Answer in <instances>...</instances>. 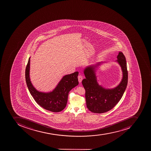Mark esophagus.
I'll return each mask as SVG.
<instances>
[{
  "mask_svg": "<svg viewBox=\"0 0 151 151\" xmlns=\"http://www.w3.org/2000/svg\"><path fill=\"white\" fill-rule=\"evenodd\" d=\"M78 81L79 83H81L82 82V80L83 79V77L81 75H79L78 76Z\"/></svg>",
  "mask_w": 151,
  "mask_h": 151,
  "instance_id": "esophagus-1",
  "label": "esophagus"
}]
</instances>
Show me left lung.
I'll list each match as a JSON object with an SVG mask.
<instances>
[{"instance_id":"obj_1","label":"left lung","mask_w":151,"mask_h":151,"mask_svg":"<svg viewBox=\"0 0 151 151\" xmlns=\"http://www.w3.org/2000/svg\"><path fill=\"white\" fill-rule=\"evenodd\" d=\"M117 62L122 72V78L118 86L113 88H106L100 85L97 79L98 67L107 62H97L84 68L86 78L82 84L86 90V103L89 111L94 113H103L110 111L120 101L126 90L128 81L126 58L122 52L117 56Z\"/></svg>"}]
</instances>
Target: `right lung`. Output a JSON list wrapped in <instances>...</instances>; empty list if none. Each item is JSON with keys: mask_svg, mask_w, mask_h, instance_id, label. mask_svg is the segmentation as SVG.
I'll return each instance as SVG.
<instances>
[{"mask_svg": "<svg viewBox=\"0 0 151 151\" xmlns=\"http://www.w3.org/2000/svg\"><path fill=\"white\" fill-rule=\"evenodd\" d=\"M30 58H29L25 69V80L31 95L36 102L43 108L53 112L62 111L67 105L69 91L78 84L77 78L78 72L63 76L51 91H39L35 88L30 79Z\"/></svg>", "mask_w": 151, "mask_h": 151, "instance_id": "1", "label": "right lung"}]
</instances>
